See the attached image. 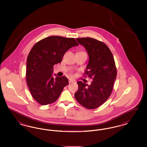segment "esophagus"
I'll return each mask as SVG.
<instances>
[{"label": "esophagus", "instance_id": "34e87169", "mask_svg": "<svg viewBox=\"0 0 147 147\" xmlns=\"http://www.w3.org/2000/svg\"><path fill=\"white\" fill-rule=\"evenodd\" d=\"M73 82H75V81H74V80H72V79H69V84L71 83H73Z\"/></svg>", "mask_w": 147, "mask_h": 147}]
</instances>
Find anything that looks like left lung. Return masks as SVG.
Returning a JSON list of instances; mask_svg holds the SVG:
<instances>
[{
  "mask_svg": "<svg viewBox=\"0 0 147 147\" xmlns=\"http://www.w3.org/2000/svg\"><path fill=\"white\" fill-rule=\"evenodd\" d=\"M77 40L85 47L89 57L84 75L93 81L90 85L78 82V90L74 96L80 105L94 109L102 105L111 94L117 76L115 60L104 42L90 37L78 38Z\"/></svg>",
  "mask_w": 147,
  "mask_h": 147,
  "instance_id": "left-lung-1",
  "label": "left lung"
}]
</instances>
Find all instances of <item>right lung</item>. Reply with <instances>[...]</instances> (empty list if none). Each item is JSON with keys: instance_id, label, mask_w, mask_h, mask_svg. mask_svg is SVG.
<instances>
[{"instance_id": "add662e5", "label": "right lung", "mask_w": 147, "mask_h": 147, "mask_svg": "<svg viewBox=\"0 0 147 147\" xmlns=\"http://www.w3.org/2000/svg\"><path fill=\"white\" fill-rule=\"evenodd\" d=\"M78 45L74 38L53 36L39 41L31 49L27 58L26 82L32 98L40 105L55 102L69 84L65 76L53 78V66L62 62L68 49Z\"/></svg>"}]
</instances>
